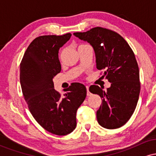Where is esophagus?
Masks as SVG:
<instances>
[{"mask_svg": "<svg viewBox=\"0 0 156 156\" xmlns=\"http://www.w3.org/2000/svg\"><path fill=\"white\" fill-rule=\"evenodd\" d=\"M87 96H90L91 95V93H90V92H89V86H87Z\"/></svg>", "mask_w": 156, "mask_h": 156, "instance_id": "34e87169", "label": "esophagus"}]
</instances>
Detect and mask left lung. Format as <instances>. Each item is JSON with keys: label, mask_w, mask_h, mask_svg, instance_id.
<instances>
[{"label": "left lung", "mask_w": 156, "mask_h": 156, "mask_svg": "<svg viewBox=\"0 0 156 156\" xmlns=\"http://www.w3.org/2000/svg\"><path fill=\"white\" fill-rule=\"evenodd\" d=\"M73 35L90 44L97 68L105 70L111 83L107 90L96 85L89 87L90 92L102 99L97 112L98 123L107 129L120 128L133 114L140 92L139 67L133 51L120 35L101 27Z\"/></svg>", "instance_id": "1"}]
</instances>
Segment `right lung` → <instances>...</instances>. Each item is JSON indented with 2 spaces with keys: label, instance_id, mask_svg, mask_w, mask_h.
Wrapping results in <instances>:
<instances>
[{
  "label": "right lung",
  "instance_id": "right-lung-1",
  "mask_svg": "<svg viewBox=\"0 0 156 156\" xmlns=\"http://www.w3.org/2000/svg\"><path fill=\"white\" fill-rule=\"evenodd\" d=\"M69 33L36 38L27 48L20 67L22 92L32 116L42 128L58 136L76 127V112L87 96L83 84L73 83L62 96L53 79L61 72L58 51L70 39Z\"/></svg>",
  "mask_w": 156,
  "mask_h": 156
}]
</instances>
